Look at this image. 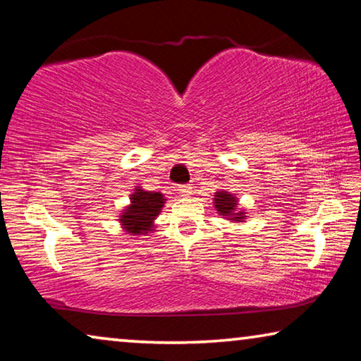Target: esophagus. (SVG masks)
<instances>
[{
    "label": "esophagus",
    "instance_id": "esophagus-1",
    "mask_svg": "<svg viewBox=\"0 0 361 361\" xmlns=\"http://www.w3.org/2000/svg\"><path fill=\"white\" fill-rule=\"evenodd\" d=\"M178 191L181 196H190V194L192 192V186L191 185H181L178 186Z\"/></svg>",
    "mask_w": 361,
    "mask_h": 361
}]
</instances>
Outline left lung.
<instances>
[{
	"label": "left lung",
	"instance_id": "1",
	"mask_svg": "<svg viewBox=\"0 0 361 361\" xmlns=\"http://www.w3.org/2000/svg\"><path fill=\"white\" fill-rule=\"evenodd\" d=\"M236 205H238L236 197L231 196V194H228L226 191H219L215 194V209L219 210V214L233 216L231 220L241 221L244 214H243V212H241V214H234V209H236Z\"/></svg>",
	"mask_w": 361,
	"mask_h": 361
}]
</instances>
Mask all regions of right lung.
<instances>
[{
    "instance_id": "obj_1",
    "label": "right lung",
    "mask_w": 361,
    "mask_h": 361,
    "mask_svg": "<svg viewBox=\"0 0 361 361\" xmlns=\"http://www.w3.org/2000/svg\"><path fill=\"white\" fill-rule=\"evenodd\" d=\"M131 204L125 209L122 219V225L127 228L128 233L142 234L151 230L152 221L159 215L164 207V194L136 190L131 194Z\"/></svg>"
}]
</instances>
